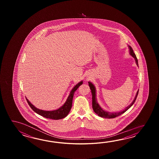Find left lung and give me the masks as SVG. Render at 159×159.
<instances>
[{
  "mask_svg": "<svg viewBox=\"0 0 159 159\" xmlns=\"http://www.w3.org/2000/svg\"><path fill=\"white\" fill-rule=\"evenodd\" d=\"M129 54L132 56V57L135 58L136 64L138 66V59H137L136 56V55H135L134 52V51H133L132 48L129 45ZM88 84H89V86L90 89L91 90V94H92V106H93V109L94 111L95 112V113H96L99 116H101L102 118H114L118 116L119 115H122V114L125 113L135 103L136 99L137 98V96L138 95L139 90H138L137 93H136V94L135 95V98H134V99L132 101V103L129 105V106H127L125 110H123V111L116 112H110L106 111H105L100 106V105H99V103H98V102H97V98H96V89H95V87L94 85L91 82H90V81L88 82Z\"/></svg>",
  "mask_w": 159,
  "mask_h": 159,
  "instance_id": "left-lung-1",
  "label": "left lung"
}]
</instances>
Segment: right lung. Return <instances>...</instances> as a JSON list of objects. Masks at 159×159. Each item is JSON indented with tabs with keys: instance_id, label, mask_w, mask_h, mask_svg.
Segmentation results:
<instances>
[{
	"instance_id": "add662e5",
	"label": "right lung",
	"mask_w": 159,
	"mask_h": 159,
	"mask_svg": "<svg viewBox=\"0 0 159 159\" xmlns=\"http://www.w3.org/2000/svg\"><path fill=\"white\" fill-rule=\"evenodd\" d=\"M82 84H83V81H81V82H78L76 85H75V87L72 89L64 104L57 110H54L52 111H45V110H40L36 108L34 106L32 105L27 98L26 99L30 108L39 115H41L44 118L52 119L54 120H58V119L64 118L65 117H66L68 115L69 112L70 111V109L72 106L73 98L75 91L77 90V89L79 88V86H81Z\"/></svg>"
}]
</instances>
